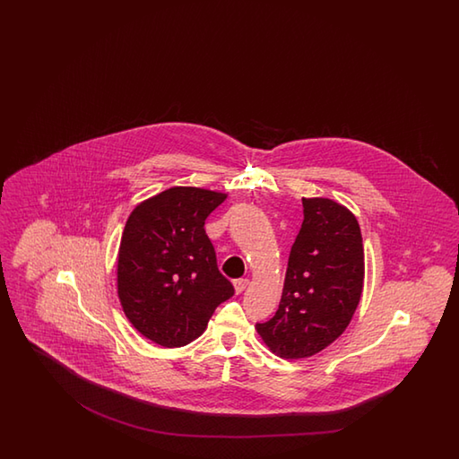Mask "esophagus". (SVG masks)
Masks as SVG:
<instances>
[{
	"mask_svg": "<svg viewBox=\"0 0 459 459\" xmlns=\"http://www.w3.org/2000/svg\"><path fill=\"white\" fill-rule=\"evenodd\" d=\"M247 285H249L247 279H238V281H234V290L236 293L244 292L247 289Z\"/></svg>",
	"mask_w": 459,
	"mask_h": 459,
	"instance_id": "obj_1",
	"label": "esophagus"
}]
</instances>
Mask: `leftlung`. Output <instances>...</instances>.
Returning <instances> with one entry per match:
<instances>
[{
	"mask_svg": "<svg viewBox=\"0 0 459 459\" xmlns=\"http://www.w3.org/2000/svg\"><path fill=\"white\" fill-rule=\"evenodd\" d=\"M303 223L287 264L279 310L255 330L283 359L323 351L342 336L361 300V228L332 198H302Z\"/></svg>",
	"mask_w": 459,
	"mask_h": 459,
	"instance_id": "left-lung-1",
	"label": "left lung"
}]
</instances>
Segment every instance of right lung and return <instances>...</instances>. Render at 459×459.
I'll return each instance as SVG.
<instances>
[{"label":"right lung","instance_id":"add662e5","mask_svg":"<svg viewBox=\"0 0 459 459\" xmlns=\"http://www.w3.org/2000/svg\"><path fill=\"white\" fill-rule=\"evenodd\" d=\"M226 196L172 186L127 218L117 251V297L131 325L159 346L180 348L202 336L216 307L234 295L204 228Z\"/></svg>","mask_w":459,"mask_h":459}]
</instances>
